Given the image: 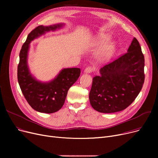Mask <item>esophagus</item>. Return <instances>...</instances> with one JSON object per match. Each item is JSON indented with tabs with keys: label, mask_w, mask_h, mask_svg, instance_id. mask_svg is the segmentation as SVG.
I'll return each mask as SVG.
<instances>
[{
	"label": "esophagus",
	"mask_w": 158,
	"mask_h": 158,
	"mask_svg": "<svg viewBox=\"0 0 158 158\" xmlns=\"http://www.w3.org/2000/svg\"><path fill=\"white\" fill-rule=\"evenodd\" d=\"M94 70V69L92 67H88L86 68L85 70V73H89L91 72H92V71Z\"/></svg>",
	"instance_id": "1"
}]
</instances>
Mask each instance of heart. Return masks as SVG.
<instances>
[{
  "label": "heart",
  "mask_w": 158,
  "mask_h": 158,
  "mask_svg": "<svg viewBox=\"0 0 158 158\" xmlns=\"http://www.w3.org/2000/svg\"><path fill=\"white\" fill-rule=\"evenodd\" d=\"M110 36L105 34H101L98 35L94 40V44L97 45H101L110 39ZM117 44L114 41H109L107 42L102 48L98 51L97 54V59L99 61H105L110 60L114 55Z\"/></svg>",
  "instance_id": "heart-1"
}]
</instances>
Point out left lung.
<instances>
[{"label": "left lung", "instance_id": "obj_1", "mask_svg": "<svg viewBox=\"0 0 158 158\" xmlns=\"http://www.w3.org/2000/svg\"><path fill=\"white\" fill-rule=\"evenodd\" d=\"M145 60L138 41L134 38L127 52L100 69L93 78L89 94L91 106L100 113L125 110L138 95L144 79Z\"/></svg>", "mask_w": 158, "mask_h": 158}]
</instances>
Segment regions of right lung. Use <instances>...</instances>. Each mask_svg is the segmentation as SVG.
<instances>
[{
	"mask_svg": "<svg viewBox=\"0 0 158 158\" xmlns=\"http://www.w3.org/2000/svg\"><path fill=\"white\" fill-rule=\"evenodd\" d=\"M64 26V23H60L37 27L28 35L20 52L17 76L20 89L32 108L40 113H53L59 111L64 103L69 88L80 76L79 68L63 69L52 80L41 82L32 76L29 69L28 52L31 41Z\"/></svg>",
	"mask_w": 158,
	"mask_h": 158,
	"instance_id": "obj_1",
	"label": "right lung"
}]
</instances>
